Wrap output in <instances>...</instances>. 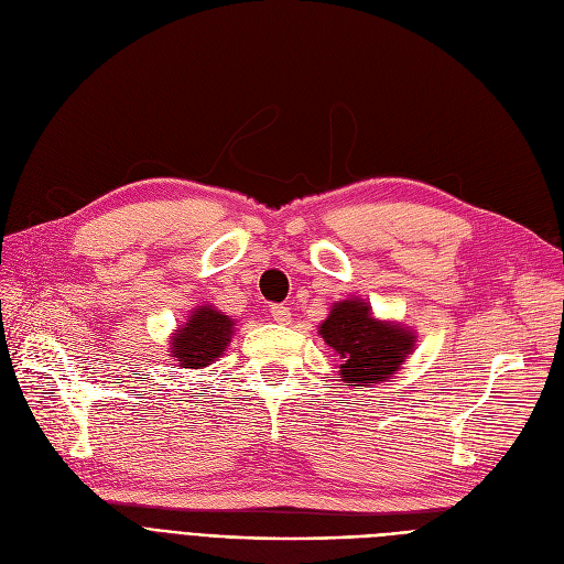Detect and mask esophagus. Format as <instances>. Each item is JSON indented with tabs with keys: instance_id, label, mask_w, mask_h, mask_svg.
<instances>
[{
	"instance_id": "esophagus-1",
	"label": "esophagus",
	"mask_w": 564,
	"mask_h": 564,
	"mask_svg": "<svg viewBox=\"0 0 564 564\" xmlns=\"http://www.w3.org/2000/svg\"><path fill=\"white\" fill-rule=\"evenodd\" d=\"M269 314H271V318H274L276 323H288L290 321V308L283 306V304H271Z\"/></svg>"
}]
</instances>
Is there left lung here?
<instances>
[{
  "label": "left lung",
  "instance_id": "8db88e82",
  "mask_svg": "<svg viewBox=\"0 0 564 564\" xmlns=\"http://www.w3.org/2000/svg\"><path fill=\"white\" fill-rule=\"evenodd\" d=\"M318 333L339 354V375L347 387L389 381L414 351L416 341V335L401 323L377 321L372 306L362 300L337 302Z\"/></svg>",
  "mask_w": 564,
  "mask_h": 564
}]
</instances>
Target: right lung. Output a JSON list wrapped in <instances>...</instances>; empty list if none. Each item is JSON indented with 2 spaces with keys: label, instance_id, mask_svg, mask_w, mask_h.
<instances>
[{
  "label": "right lung",
  "instance_id": "1",
  "mask_svg": "<svg viewBox=\"0 0 564 564\" xmlns=\"http://www.w3.org/2000/svg\"><path fill=\"white\" fill-rule=\"evenodd\" d=\"M234 335V318L206 304L192 312L189 321L171 337V356L183 368L202 370L220 358Z\"/></svg>",
  "mask_w": 564,
  "mask_h": 564
}]
</instances>
